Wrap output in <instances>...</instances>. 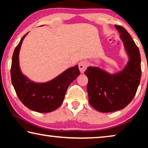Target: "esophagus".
Segmentation results:
<instances>
[{
    "mask_svg": "<svg viewBox=\"0 0 148 148\" xmlns=\"http://www.w3.org/2000/svg\"><path fill=\"white\" fill-rule=\"evenodd\" d=\"M78 67H79V70H80L81 73H84L88 67L87 62L81 61L80 62H79V64H78Z\"/></svg>",
    "mask_w": 148,
    "mask_h": 148,
    "instance_id": "obj_1",
    "label": "esophagus"
}]
</instances>
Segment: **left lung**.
Here are the masks:
<instances>
[{
	"label": "left lung",
	"mask_w": 148,
	"mask_h": 148,
	"mask_svg": "<svg viewBox=\"0 0 148 148\" xmlns=\"http://www.w3.org/2000/svg\"><path fill=\"white\" fill-rule=\"evenodd\" d=\"M128 56L121 71L110 74L101 68L89 66L84 74L88 78L89 103L100 112L118 111L126 107L135 96L141 79V57L138 46L122 26L115 25Z\"/></svg>",
	"instance_id": "1"
}]
</instances>
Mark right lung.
I'll use <instances>...</instances> for the list:
<instances>
[{
	"label": "right lung",
	"mask_w": 148,
	"mask_h": 148,
	"mask_svg": "<svg viewBox=\"0 0 148 148\" xmlns=\"http://www.w3.org/2000/svg\"><path fill=\"white\" fill-rule=\"evenodd\" d=\"M28 33L21 38L13 53L10 69L12 86L20 100L28 108L40 113L51 112L62 103L68 86L80 75V70L76 65L46 82H35L28 78L19 65L20 50Z\"/></svg>",
	"instance_id": "right-lung-1"
}]
</instances>
